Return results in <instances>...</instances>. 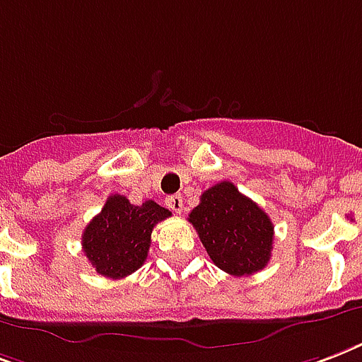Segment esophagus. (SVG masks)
<instances>
[{"instance_id": "obj_1", "label": "esophagus", "mask_w": 362, "mask_h": 362, "mask_svg": "<svg viewBox=\"0 0 362 362\" xmlns=\"http://www.w3.org/2000/svg\"><path fill=\"white\" fill-rule=\"evenodd\" d=\"M167 205H169L170 211L180 214L182 206H184V199H182V195H170V197H167Z\"/></svg>"}]
</instances>
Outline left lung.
I'll return each instance as SVG.
<instances>
[{"instance_id":"left-lung-1","label":"left lung","mask_w":362,"mask_h":362,"mask_svg":"<svg viewBox=\"0 0 362 362\" xmlns=\"http://www.w3.org/2000/svg\"><path fill=\"white\" fill-rule=\"evenodd\" d=\"M189 222L211 260L230 275H252L272 258V220L231 182H218L203 192Z\"/></svg>"}]
</instances>
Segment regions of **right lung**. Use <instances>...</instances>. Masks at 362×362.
<instances>
[{"label":"right lung","mask_w":362,"mask_h":362,"mask_svg":"<svg viewBox=\"0 0 362 362\" xmlns=\"http://www.w3.org/2000/svg\"><path fill=\"white\" fill-rule=\"evenodd\" d=\"M169 216L170 211L156 201L131 205L125 195H110L83 231V252L96 273L110 279L127 277L148 258L153 226Z\"/></svg>","instance_id":"1"}]
</instances>
